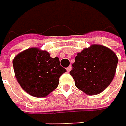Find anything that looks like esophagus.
I'll list each match as a JSON object with an SVG mask.
<instances>
[{"label":"esophagus","instance_id":"1","mask_svg":"<svg viewBox=\"0 0 126 126\" xmlns=\"http://www.w3.org/2000/svg\"><path fill=\"white\" fill-rule=\"evenodd\" d=\"M71 69H72V67H71V66H69V67L67 68V72H70V71L71 70Z\"/></svg>","mask_w":126,"mask_h":126}]
</instances>
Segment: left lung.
<instances>
[{"instance_id":"obj_1","label":"left lung","mask_w":126,"mask_h":126,"mask_svg":"<svg viewBox=\"0 0 126 126\" xmlns=\"http://www.w3.org/2000/svg\"><path fill=\"white\" fill-rule=\"evenodd\" d=\"M117 63V56L111 49L92 44L77 53L70 74L77 88L88 95H96L111 84Z\"/></svg>"}]
</instances>
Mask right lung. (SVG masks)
<instances>
[{
    "instance_id": "add662e5",
    "label": "right lung",
    "mask_w": 126,
    "mask_h": 126,
    "mask_svg": "<svg viewBox=\"0 0 126 126\" xmlns=\"http://www.w3.org/2000/svg\"><path fill=\"white\" fill-rule=\"evenodd\" d=\"M15 77L21 87L35 97H45L59 85V77L67 70L58 57L36 47L18 53L12 61Z\"/></svg>"
}]
</instances>
